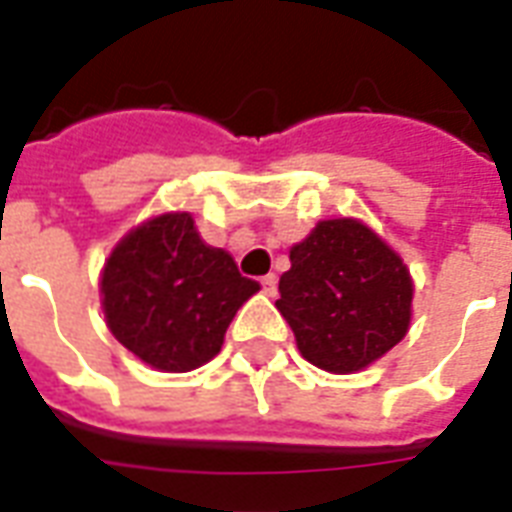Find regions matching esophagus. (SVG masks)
Returning <instances> with one entry per match:
<instances>
[{"label":"esophagus","instance_id":"1","mask_svg":"<svg viewBox=\"0 0 512 512\" xmlns=\"http://www.w3.org/2000/svg\"><path fill=\"white\" fill-rule=\"evenodd\" d=\"M261 288H264V294L275 297V291H278V278H275V275H264V278H261Z\"/></svg>","mask_w":512,"mask_h":512}]
</instances>
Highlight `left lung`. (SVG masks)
Returning <instances> with one entry per match:
<instances>
[{
    "instance_id": "left-lung-1",
    "label": "left lung",
    "mask_w": 512,
    "mask_h": 512,
    "mask_svg": "<svg viewBox=\"0 0 512 512\" xmlns=\"http://www.w3.org/2000/svg\"><path fill=\"white\" fill-rule=\"evenodd\" d=\"M275 302L302 356L348 375L407 334L413 280L397 253L353 218L321 221L291 248Z\"/></svg>"
}]
</instances>
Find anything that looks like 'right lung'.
Segmentation results:
<instances>
[{"instance_id": "1", "label": "right lung", "mask_w": 512, "mask_h": 512, "mask_svg": "<svg viewBox=\"0 0 512 512\" xmlns=\"http://www.w3.org/2000/svg\"><path fill=\"white\" fill-rule=\"evenodd\" d=\"M99 291L118 343L156 370L188 372L221 351L259 283L199 237L191 213H164L115 245Z\"/></svg>"}]
</instances>
